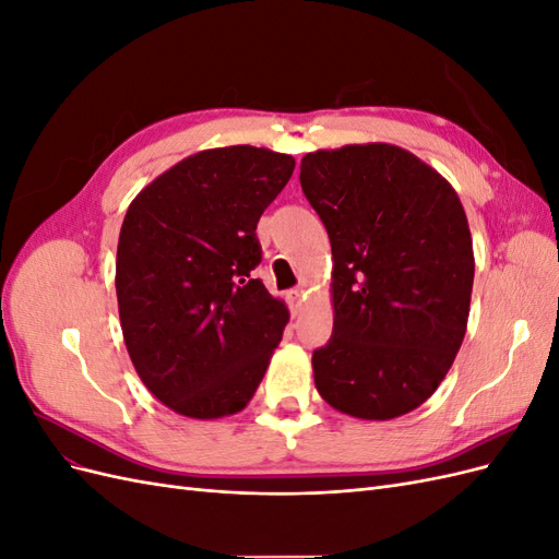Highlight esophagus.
I'll use <instances>...</instances> for the list:
<instances>
[{"mask_svg":"<svg viewBox=\"0 0 559 559\" xmlns=\"http://www.w3.org/2000/svg\"><path fill=\"white\" fill-rule=\"evenodd\" d=\"M306 296H308V292L302 289V286H296V289L289 292V302H292V310H294V312L300 310V306H302V300H306Z\"/></svg>","mask_w":559,"mask_h":559,"instance_id":"1","label":"esophagus"}]
</instances>
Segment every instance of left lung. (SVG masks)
<instances>
[{"label": "left lung", "instance_id": "1", "mask_svg": "<svg viewBox=\"0 0 559 559\" xmlns=\"http://www.w3.org/2000/svg\"><path fill=\"white\" fill-rule=\"evenodd\" d=\"M300 186L333 253V335L312 354L317 392L359 419L411 413L466 333L476 261L460 195L384 142L302 156Z\"/></svg>", "mask_w": 559, "mask_h": 559}]
</instances>
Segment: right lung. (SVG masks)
Listing matches in <instances>:
<instances>
[{
  "label": "right lung",
  "instance_id": "obj_1",
  "mask_svg": "<svg viewBox=\"0 0 559 559\" xmlns=\"http://www.w3.org/2000/svg\"><path fill=\"white\" fill-rule=\"evenodd\" d=\"M296 160L249 144L179 160L130 202L116 251L123 341L140 380L191 419L240 413L289 321L251 270L257 224Z\"/></svg>",
  "mask_w": 559,
  "mask_h": 559
}]
</instances>
